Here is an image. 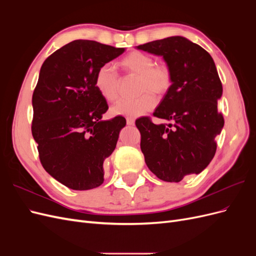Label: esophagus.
<instances>
[{"mask_svg": "<svg viewBox=\"0 0 256 256\" xmlns=\"http://www.w3.org/2000/svg\"><path fill=\"white\" fill-rule=\"evenodd\" d=\"M126 122H127L128 126H134V118H127Z\"/></svg>", "mask_w": 256, "mask_h": 256, "instance_id": "1", "label": "esophagus"}]
</instances>
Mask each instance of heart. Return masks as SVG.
<instances>
[{"label":"heart","mask_w":256,"mask_h":256,"mask_svg":"<svg viewBox=\"0 0 256 256\" xmlns=\"http://www.w3.org/2000/svg\"><path fill=\"white\" fill-rule=\"evenodd\" d=\"M124 70L140 76L138 92L141 94L134 99H124L111 109L116 116L134 118L154 109L156 98L164 96L172 86V72L166 64H154V60L148 54L134 51L124 56L120 62ZM120 76L111 64L100 66L95 74V88L104 100L115 102L120 95Z\"/></svg>","instance_id":"heart-1"}]
</instances>
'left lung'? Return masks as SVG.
<instances>
[{"instance_id": "8db88e82", "label": "left lung", "mask_w": 256, "mask_h": 256, "mask_svg": "<svg viewBox=\"0 0 256 256\" xmlns=\"http://www.w3.org/2000/svg\"><path fill=\"white\" fill-rule=\"evenodd\" d=\"M136 49L164 58L173 78L154 112L166 122L156 125L150 118L136 120L141 150L159 180L180 182L186 176L200 174L214 156L216 136L224 126L218 111L222 83L210 54L184 37H168Z\"/></svg>"}]
</instances>
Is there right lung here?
<instances>
[{"label":"right lung","mask_w":256,"mask_h":256,"mask_svg":"<svg viewBox=\"0 0 256 256\" xmlns=\"http://www.w3.org/2000/svg\"><path fill=\"white\" fill-rule=\"evenodd\" d=\"M124 51L78 40L52 53L40 68L32 98V134L44 168L72 190L104 182V161L126 126L122 116L102 120L109 106L94 83L97 69Z\"/></svg>","instance_id":"1"}]
</instances>
